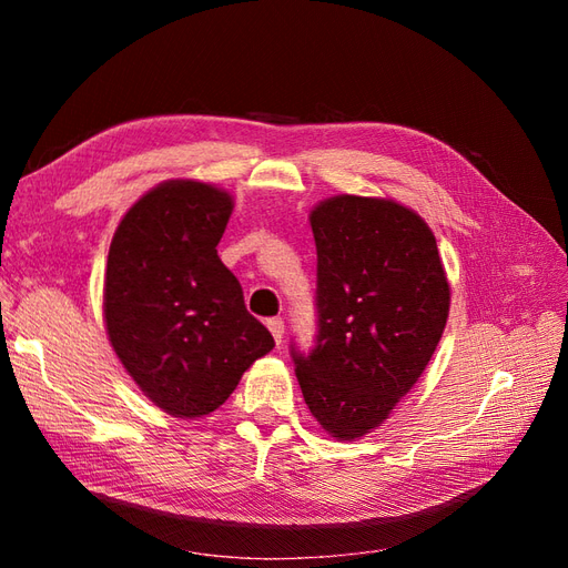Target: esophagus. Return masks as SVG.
Masks as SVG:
<instances>
[{
	"label": "esophagus",
	"instance_id": "1",
	"mask_svg": "<svg viewBox=\"0 0 568 568\" xmlns=\"http://www.w3.org/2000/svg\"><path fill=\"white\" fill-rule=\"evenodd\" d=\"M267 329H270V334L274 336V341H277V346H282V338H284V320H282V317H270V320H267Z\"/></svg>",
	"mask_w": 568,
	"mask_h": 568
}]
</instances>
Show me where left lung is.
<instances>
[{
    "label": "left lung",
    "mask_w": 568,
    "mask_h": 568,
    "mask_svg": "<svg viewBox=\"0 0 568 568\" xmlns=\"http://www.w3.org/2000/svg\"><path fill=\"white\" fill-rule=\"evenodd\" d=\"M317 334L291 343L303 398L324 432L353 440L417 384L450 311L436 236L405 205L341 194L311 213Z\"/></svg>",
    "instance_id": "8db88e82"
}]
</instances>
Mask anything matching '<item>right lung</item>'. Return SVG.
Returning <instances> with one entry per match:
<instances>
[{
	"instance_id": "right-lung-1",
	"label": "right lung",
	"mask_w": 568,
	"mask_h": 568,
	"mask_svg": "<svg viewBox=\"0 0 568 568\" xmlns=\"http://www.w3.org/2000/svg\"><path fill=\"white\" fill-rule=\"evenodd\" d=\"M232 196L194 180L151 189L113 234L104 317L134 384L168 415H211L242 374L274 348L217 257Z\"/></svg>"
}]
</instances>
